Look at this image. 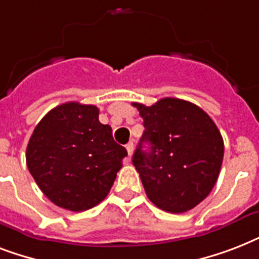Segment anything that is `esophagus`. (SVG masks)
<instances>
[{"mask_svg": "<svg viewBox=\"0 0 259 259\" xmlns=\"http://www.w3.org/2000/svg\"><path fill=\"white\" fill-rule=\"evenodd\" d=\"M126 150H127V154H129V157H132V154L134 152V144L133 142H129V144H126Z\"/></svg>", "mask_w": 259, "mask_h": 259, "instance_id": "1", "label": "esophagus"}]
</instances>
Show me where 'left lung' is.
<instances>
[{"label": "left lung", "instance_id": "1", "mask_svg": "<svg viewBox=\"0 0 259 259\" xmlns=\"http://www.w3.org/2000/svg\"><path fill=\"white\" fill-rule=\"evenodd\" d=\"M144 134L133 154L146 196L166 212H187L208 196L221 172V132L199 106L162 98L152 106L133 103ZM150 145L143 149V144Z\"/></svg>", "mask_w": 259, "mask_h": 259}]
</instances>
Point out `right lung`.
Listing matches in <instances>:
<instances>
[{"mask_svg": "<svg viewBox=\"0 0 259 259\" xmlns=\"http://www.w3.org/2000/svg\"><path fill=\"white\" fill-rule=\"evenodd\" d=\"M123 146L97 106L67 102L52 109L34 127L26 146V165L52 203L74 212L93 208L110 192Z\"/></svg>", "mask_w": 259, "mask_h": 259, "instance_id": "add662e5", "label": "right lung"}]
</instances>
